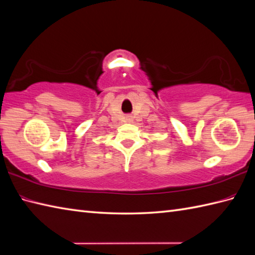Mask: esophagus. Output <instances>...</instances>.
I'll return each instance as SVG.
<instances>
[{
	"label": "esophagus",
	"mask_w": 255,
	"mask_h": 255,
	"mask_svg": "<svg viewBox=\"0 0 255 255\" xmlns=\"http://www.w3.org/2000/svg\"><path fill=\"white\" fill-rule=\"evenodd\" d=\"M128 120H129V118H128Z\"/></svg>",
	"instance_id": "esophagus-1"
}]
</instances>
